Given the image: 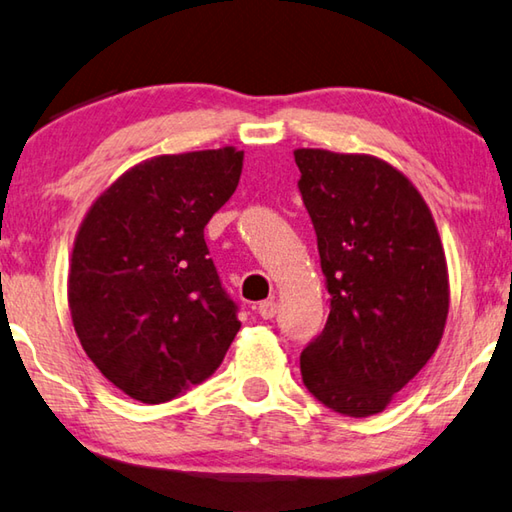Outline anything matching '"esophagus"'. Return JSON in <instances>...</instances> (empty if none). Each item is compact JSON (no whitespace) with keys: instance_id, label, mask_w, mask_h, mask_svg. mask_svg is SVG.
<instances>
[{"instance_id":"1","label":"esophagus","mask_w":512,"mask_h":512,"mask_svg":"<svg viewBox=\"0 0 512 512\" xmlns=\"http://www.w3.org/2000/svg\"><path fill=\"white\" fill-rule=\"evenodd\" d=\"M257 313L262 315L264 320H273V318H275V313H277V304H275V300H264V302H259V306H257Z\"/></svg>"}]
</instances>
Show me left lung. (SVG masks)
I'll list each match as a JSON object with an SVG mask.
<instances>
[{
	"instance_id": "obj_1",
	"label": "left lung",
	"mask_w": 512,
	"mask_h": 512,
	"mask_svg": "<svg viewBox=\"0 0 512 512\" xmlns=\"http://www.w3.org/2000/svg\"><path fill=\"white\" fill-rule=\"evenodd\" d=\"M318 237L329 318L300 353L302 380L329 410L383 412L439 347L450 288L421 194L365 154L295 150Z\"/></svg>"
}]
</instances>
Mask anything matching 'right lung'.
I'll list each match as a JSON object with an SVG mask.
<instances>
[{"mask_svg": "<svg viewBox=\"0 0 512 512\" xmlns=\"http://www.w3.org/2000/svg\"><path fill=\"white\" fill-rule=\"evenodd\" d=\"M244 152L156 156L91 206L71 255L69 309L109 383L147 405L215 374L241 322L203 239Z\"/></svg>", "mask_w": 512, "mask_h": 512, "instance_id": "add662e5", "label": "right lung"}]
</instances>
